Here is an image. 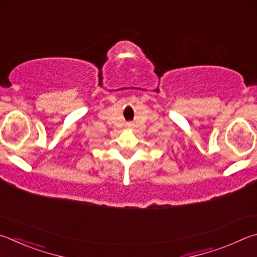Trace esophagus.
I'll return each mask as SVG.
<instances>
[{"mask_svg": "<svg viewBox=\"0 0 257 257\" xmlns=\"http://www.w3.org/2000/svg\"><path fill=\"white\" fill-rule=\"evenodd\" d=\"M126 127L131 130V128H133V124L132 123H127V124H126Z\"/></svg>", "mask_w": 257, "mask_h": 257, "instance_id": "1", "label": "esophagus"}]
</instances>
